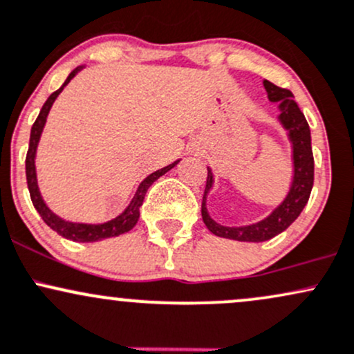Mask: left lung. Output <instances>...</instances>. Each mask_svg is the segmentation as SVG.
<instances>
[{
  "label": "left lung",
  "instance_id": "8db88e82",
  "mask_svg": "<svg viewBox=\"0 0 354 354\" xmlns=\"http://www.w3.org/2000/svg\"><path fill=\"white\" fill-rule=\"evenodd\" d=\"M264 88L271 102L279 103L281 115L279 120L288 130L289 138L292 142V160H295V177H292L291 189L288 197L284 198L279 207L272 210L269 217L252 225L244 227H224L209 217L205 207V196L212 187V172L207 169V182H205L204 197H202V219L212 234L225 239L241 241V242H264L272 239L274 236L281 234L295 222L299 214L303 212L304 205L308 204L311 196L313 182H315V158L311 149V132L306 122L304 113L301 112L297 103L292 100V93L288 88L274 85L264 80Z\"/></svg>",
  "mask_w": 354,
  "mask_h": 354
}]
</instances>
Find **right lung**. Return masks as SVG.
<instances>
[{"mask_svg": "<svg viewBox=\"0 0 354 354\" xmlns=\"http://www.w3.org/2000/svg\"><path fill=\"white\" fill-rule=\"evenodd\" d=\"M78 70H80V66L71 71V73L68 75V78H66L65 83H63V86H65L66 83H68L71 78L77 75ZM63 86L50 95L48 100L45 102V105H43L41 110H39V113H38L37 120H35L33 127H31L30 145H28L26 162H25L26 164V182H28V190H30L31 202H33L35 209L38 210V214L41 216V219L45 221V224L48 225V227L53 229L55 232L59 234V236L65 237V239H70L75 242H95V241L106 239V237H115V236H120V234H124V232H129V230L132 229L135 224H137L138 216H140V205H142V202H144L147 189H149L158 177L164 176L165 172H169V170L172 169V167L176 165L178 160L174 162V164L164 167V169L157 170V172L150 174V176L147 177L140 185H138L137 192H135V197L132 198V202H130L129 207H127L124 212L120 214V216L115 217L113 221H109V222H105V224H98V225L73 224V222L62 221L59 217L55 216V214L51 212L48 207H46L41 196H39L38 185H37V174H35V153H37V145L39 140V135H41L43 125H45V122H46V115H48L51 105H53V102H55V98L58 97L59 91L63 90Z\"/></svg>", "mask_w": 354, "mask_h": 354, "instance_id": "right-lung-1", "label": "right lung"}]
</instances>
